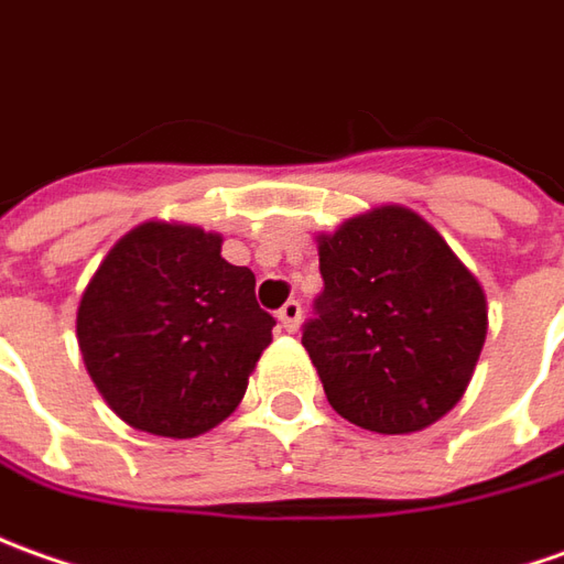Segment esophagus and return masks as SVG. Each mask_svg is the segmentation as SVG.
<instances>
[{
    "label": "esophagus",
    "instance_id": "esophagus-1",
    "mask_svg": "<svg viewBox=\"0 0 564 564\" xmlns=\"http://www.w3.org/2000/svg\"><path fill=\"white\" fill-rule=\"evenodd\" d=\"M278 321H281L283 330H296L299 321H302V302L299 299H290V302H283V308L278 312Z\"/></svg>",
    "mask_w": 564,
    "mask_h": 564
}]
</instances>
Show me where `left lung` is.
<instances>
[{
    "instance_id": "left-lung-1",
    "label": "left lung",
    "mask_w": 564,
    "mask_h": 564,
    "mask_svg": "<svg viewBox=\"0 0 564 564\" xmlns=\"http://www.w3.org/2000/svg\"><path fill=\"white\" fill-rule=\"evenodd\" d=\"M324 290L302 346L355 426L404 435L457 404L488 333L473 274L423 218L382 206L321 237Z\"/></svg>"
}]
</instances>
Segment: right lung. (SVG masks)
Here are the masks:
<instances>
[{
    "label": "right lung",
    "mask_w": 564,
    "mask_h": 564,
    "mask_svg": "<svg viewBox=\"0 0 564 564\" xmlns=\"http://www.w3.org/2000/svg\"><path fill=\"white\" fill-rule=\"evenodd\" d=\"M278 321L256 274L221 259V237L148 221L126 234L83 293L79 351L132 429L194 438L240 404Z\"/></svg>",
    "instance_id": "1"
}]
</instances>
